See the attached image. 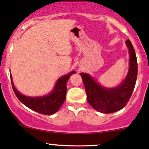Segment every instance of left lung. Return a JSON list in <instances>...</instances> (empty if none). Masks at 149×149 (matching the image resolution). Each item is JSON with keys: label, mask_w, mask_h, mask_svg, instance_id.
<instances>
[{"label": "left lung", "mask_w": 149, "mask_h": 149, "mask_svg": "<svg viewBox=\"0 0 149 149\" xmlns=\"http://www.w3.org/2000/svg\"><path fill=\"white\" fill-rule=\"evenodd\" d=\"M129 49V70L123 81L113 88L102 86L87 73H81L86 89L87 101L96 111L111 113L122 109L129 101L136 83L138 62L135 49L130 40L125 41Z\"/></svg>", "instance_id": "1"}]
</instances>
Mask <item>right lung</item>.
Wrapping results in <instances>:
<instances>
[{
	"mask_svg": "<svg viewBox=\"0 0 149 149\" xmlns=\"http://www.w3.org/2000/svg\"><path fill=\"white\" fill-rule=\"evenodd\" d=\"M73 73H76L75 70H73L68 74L65 75L59 78L56 82L54 88L49 94L44 96L39 97H29L25 96L19 93L14 86L13 83L12 76H11V84L13 90L15 93L20 102L30 109L33 110L38 113L45 115H52L56 113L60 107L63 105V102L65 100L66 92H67V81L70 76Z\"/></svg>",
	"mask_w": 149,
	"mask_h": 149,
	"instance_id": "right-lung-1",
	"label": "right lung"
}]
</instances>
